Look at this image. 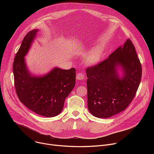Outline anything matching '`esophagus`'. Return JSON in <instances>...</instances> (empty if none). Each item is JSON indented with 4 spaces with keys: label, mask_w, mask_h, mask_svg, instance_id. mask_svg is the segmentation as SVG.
I'll list each match as a JSON object with an SVG mask.
<instances>
[{
    "label": "esophagus",
    "mask_w": 154,
    "mask_h": 154,
    "mask_svg": "<svg viewBox=\"0 0 154 154\" xmlns=\"http://www.w3.org/2000/svg\"><path fill=\"white\" fill-rule=\"evenodd\" d=\"M85 77V75L81 73V72H79L76 75V79L77 80H83Z\"/></svg>",
    "instance_id": "esophagus-1"
}]
</instances>
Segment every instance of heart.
Instances as JSON below:
<instances>
[{
    "mask_svg": "<svg viewBox=\"0 0 154 154\" xmlns=\"http://www.w3.org/2000/svg\"><path fill=\"white\" fill-rule=\"evenodd\" d=\"M104 51V48L102 46H98L92 49L87 55L85 58V62L88 64L93 65L97 63L101 58Z\"/></svg>",
    "mask_w": 154,
    "mask_h": 154,
    "instance_id": "heart-1",
    "label": "heart"
}]
</instances>
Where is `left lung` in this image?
Here are the masks:
<instances>
[{"instance_id":"8db88e82","label":"left lung","mask_w":154,"mask_h":154,"mask_svg":"<svg viewBox=\"0 0 154 154\" xmlns=\"http://www.w3.org/2000/svg\"><path fill=\"white\" fill-rule=\"evenodd\" d=\"M120 66L123 76L119 78ZM88 108L99 118L112 117L127 108L133 100L140 85L142 68L135 48L127 39L108 58L86 69Z\"/></svg>"}]
</instances>
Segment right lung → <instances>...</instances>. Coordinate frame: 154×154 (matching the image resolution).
I'll list each match as a JSON object with an SVG mask.
<instances>
[{"mask_svg":"<svg viewBox=\"0 0 154 154\" xmlns=\"http://www.w3.org/2000/svg\"><path fill=\"white\" fill-rule=\"evenodd\" d=\"M38 32V29L29 32L16 53L13 66L15 90L20 101L30 110L54 117L61 112L66 98L75 86L76 71L74 68L67 70L55 68L44 76L30 74L24 56Z\"/></svg>","mask_w":154,"mask_h":154,"instance_id":"obj_1","label":"right lung"}]
</instances>
